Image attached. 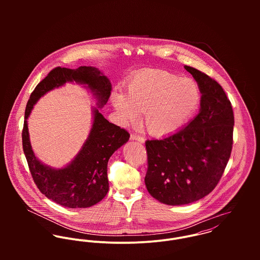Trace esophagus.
I'll return each instance as SVG.
<instances>
[{
  "mask_svg": "<svg viewBox=\"0 0 260 260\" xmlns=\"http://www.w3.org/2000/svg\"><path fill=\"white\" fill-rule=\"evenodd\" d=\"M130 139L133 140V141H137V142H139V143H144V141H145L142 136H139V135H137V134H131Z\"/></svg>",
  "mask_w": 260,
  "mask_h": 260,
  "instance_id": "34e87169",
  "label": "esophagus"
}]
</instances>
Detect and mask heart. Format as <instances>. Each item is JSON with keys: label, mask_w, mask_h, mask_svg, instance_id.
Returning <instances> with one entry per match:
<instances>
[{"label": "heart", "mask_w": 260, "mask_h": 260, "mask_svg": "<svg viewBox=\"0 0 260 260\" xmlns=\"http://www.w3.org/2000/svg\"><path fill=\"white\" fill-rule=\"evenodd\" d=\"M112 104L123 124L140 119L155 136L176 132L197 108L200 92L190 78L162 70H149L135 75L128 83V94L115 91Z\"/></svg>", "instance_id": "heart-1"}]
</instances>
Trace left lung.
Segmentation results:
<instances>
[{
	"label": "left lung",
	"instance_id": "8db88e82",
	"mask_svg": "<svg viewBox=\"0 0 260 260\" xmlns=\"http://www.w3.org/2000/svg\"><path fill=\"white\" fill-rule=\"evenodd\" d=\"M197 82L199 113L176 133L147 140L145 185L167 205H185L208 195L219 182L232 149L234 116L222 87L184 66Z\"/></svg>",
	"mask_w": 260,
	"mask_h": 260
}]
</instances>
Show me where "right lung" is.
I'll return each instance as SVG.
<instances>
[{"instance_id": "add662e5", "label": "right lung", "mask_w": 260, "mask_h": 260, "mask_svg": "<svg viewBox=\"0 0 260 260\" xmlns=\"http://www.w3.org/2000/svg\"><path fill=\"white\" fill-rule=\"evenodd\" d=\"M75 82L87 88L95 101L92 125L80 151L65 167L54 169L37 159L31 148L27 119L36 103L48 91ZM109 78L91 66L77 69L57 67L42 80L28 101L23 128L24 153L39 190L52 201L69 208H87L100 202L109 190L107 166L112 154L129 140V133L100 113L111 95Z\"/></svg>"}]
</instances>
